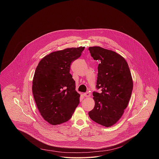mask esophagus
<instances>
[{
    "label": "esophagus",
    "instance_id": "34e87169",
    "mask_svg": "<svg viewBox=\"0 0 159 159\" xmlns=\"http://www.w3.org/2000/svg\"><path fill=\"white\" fill-rule=\"evenodd\" d=\"M84 96L86 97H89L91 96V93L89 92H86L84 93Z\"/></svg>",
    "mask_w": 159,
    "mask_h": 159
}]
</instances>
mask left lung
I'll return each instance as SVG.
<instances>
[{"mask_svg": "<svg viewBox=\"0 0 159 159\" xmlns=\"http://www.w3.org/2000/svg\"><path fill=\"white\" fill-rule=\"evenodd\" d=\"M91 56L99 62L96 88L93 92L95 106L89 112L94 122L108 127L122 117L133 90V80L125 59L117 52L100 46L89 47Z\"/></svg>", "mask_w": 159, "mask_h": 159, "instance_id": "1", "label": "left lung"}]
</instances>
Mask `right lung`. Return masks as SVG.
Instances as JSON below:
<instances>
[{
  "instance_id": "obj_1",
  "label": "right lung",
  "mask_w": 159,
  "mask_h": 159,
  "mask_svg": "<svg viewBox=\"0 0 159 159\" xmlns=\"http://www.w3.org/2000/svg\"><path fill=\"white\" fill-rule=\"evenodd\" d=\"M84 46L52 52L39 63L32 81V93L43 118L51 125L68 121L80 103V95L70 73L71 63Z\"/></svg>"
}]
</instances>
